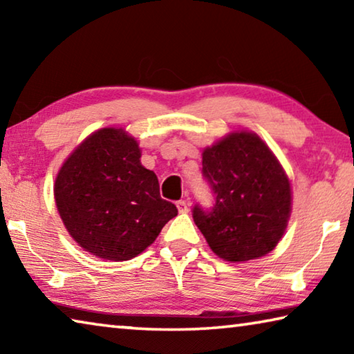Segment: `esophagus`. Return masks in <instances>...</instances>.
I'll return each mask as SVG.
<instances>
[{
  "mask_svg": "<svg viewBox=\"0 0 354 354\" xmlns=\"http://www.w3.org/2000/svg\"><path fill=\"white\" fill-rule=\"evenodd\" d=\"M176 207H178V212H179V214L189 212V206H187V203H185L184 200L178 201V203H176Z\"/></svg>",
  "mask_w": 354,
  "mask_h": 354,
  "instance_id": "esophagus-1",
  "label": "esophagus"
}]
</instances>
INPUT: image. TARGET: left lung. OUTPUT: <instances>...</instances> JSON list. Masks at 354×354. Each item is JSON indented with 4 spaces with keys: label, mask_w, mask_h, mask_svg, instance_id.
<instances>
[{
    "label": "left lung",
    "mask_w": 354,
    "mask_h": 354,
    "mask_svg": "<svg viewBox=\"0 0 354 354\" xmlns=\"http://www.w3.org/2000/svg\"><path fill=\"white\" fill-rule=\"evenodd\" d=\"M203 176L211 209L196 205L195 225L221 259L245 262L266 256L283 237L292 211L286 171L261 137L237 131L203 151Z\"/></svg>",
    "instance_id": "8db88e82"
}]
</instances>
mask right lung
<instances>
[{
  "label": "right lung",
  "mask_w": 354,
  "mask_h": 354,
  "mask_svg": "<svg viewBox=\"0 0 354 354\" xmlns=\"http://www.w3.org/2000/svg\"><path fill=\"white\" fill-rule=\"evenodd\" d=\"M122 128L95 131L68 156L55 183V200L68 234L106 261H129L149 247L178 215L162 200L154 171Z\"/></svg>",
  "instance_id": "add662e5"
}]
</instances>
